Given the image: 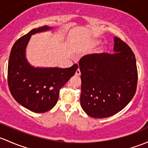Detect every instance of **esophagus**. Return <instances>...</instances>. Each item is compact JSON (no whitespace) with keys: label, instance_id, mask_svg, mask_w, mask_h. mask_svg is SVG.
Masks as SVG:
<instances>
[{"label":"esophagus","instance_id":"esophagus-1","mask_svg":"<svg viewBox=\"0 0 148 148\" xmlns=\"http://www.w3.org/2000/svg\"><path fill=\"white\" fill-rule=\"evenodd\" d=\"M80 74H81V71H80V70H79V69H78L77 71H76L75 75L77 76V77H79V76H80Z\"/></svg>","mask_w":148,"mask_h":148}]
</instances>
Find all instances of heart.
Listing matches in <instances>:
<instances>
[{
  "label": "heart",
  "mask_w": 148,
  "mask_h": 148,
  "mask_svg": "<svg viewBox=\"0 0 148 148\" xmlns=\"http://www.w3.org/2000/svg\"><path fill=\"white\" fill-rule=\"evenodd\" d=\"M97 43H98V42L94 41V42H93L91 43V44H92V45H96V44H97Z\"/></svg>",
  "instance_id": "1"
}]
</instances>
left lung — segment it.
Segmentation results:
<instances>
[{"instance_id": "obj_1", "label": "left lung", "mask_w": 148, "mask_h": 148, "mask_svg": "<svg viewBox=\"0 0 148 148\" xmlns=\"http://www.w3.org/2000/svg\"><path fill=\"white\" fill-rule=\"evenodd\" d=\"M115 53L85 55L79 60L82 108L92 118L103 119L123 109L136 92L138 69L135 54L114 37Z\"/></svg>"}]
</instances>
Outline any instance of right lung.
Here are the masks:
<instances>
[{"label":"right lung","mask_w":148,"mask_h":148,"mask_svg":"<svg viewBox=\"0 0 148 148\" xmlns=\"http://www.w3.org/2000/svg\"><path fill=\"white\" fill-rule=\"evenodd\" d=\"M52 29L43 26L32 29L12 46L8 66V84L12 97L21 105L35 113H45L57 103L60 90L78 69L32 66L25 57V49L31 35Z\"/></svg>","instance_id":"1"}]
</instances>
